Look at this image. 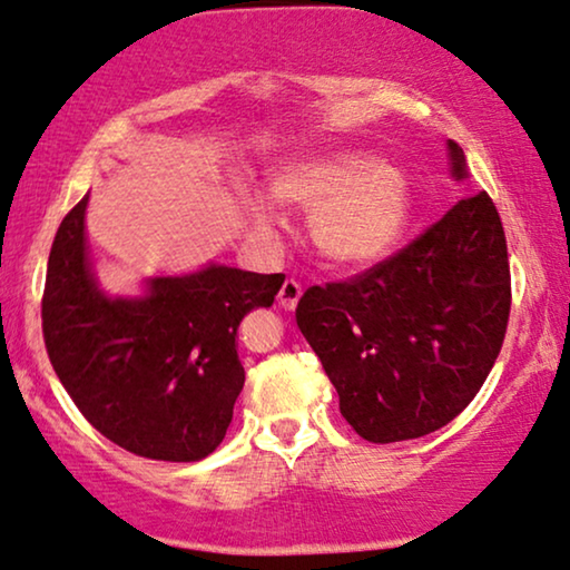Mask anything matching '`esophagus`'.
Masks as SVG:
<instances>
[{
	"label": "esophagus",
	"mask_w": 570,
	"mask_h": 570,
	"mask_svg": "<svg viewBox=\"0 0 570 570\" xmlns=\"http://www.w3.org/2000/svg\"><path fill=\"white\" fill-rule=\"evenodd\" d=\"M302 297V284L297 278H286L278 289V305L284 309H294Z\"/></svg>",
	"instance_id": "obj_1"
}]
</instances>
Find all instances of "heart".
<instances>
[{
	"label": "heart",
	"mask_w": 570,
	"mask_h": 570,
	"mask_svg": "<svg viewBox=\"0 0 570 570\" xmlns=\"http://www.w3.org/2000/svg\"><path fill=\"white\" fill-rule=\"evenodd\" d=\"M273 195L313 210L315 245L338 265H373L391 255L412 206L401 171L362 150L297 158L273 177ZM245 206L261 229L278 224V210L265 195H249Z\"/></svg>",
	"instance_id": "heart-1"
}]
</instances>
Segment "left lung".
<instances>
[{
	"instance_id": "left-lung-1",
	"label": "left lung",
	"mask_w": 570,
	"mask_h": 570,
	"mask_svg": "<svg viewBox=\"0 0 570 570\" xmlns=\"http://www.w3.org/2000/svg\"><path fill=\"white\" fill-rule=\"evenodd\" d=\"M449 148L464 179V150ZM508 315V245L488 193L373 268L309 286L297 305L341 414L370 443L430 435L464 412L498 360Z\"/></svg>"
}]
</instances>
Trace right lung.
Returning a JSON list of instances; mask_svg holds the SVG:
<instances>
[{
	"instance_id": "add662e5",
	"label": "right lung",
	"mask_w": 570,
	"mask_h": 570,
	"mask_svg": "<svg viewBox=\"0 0 570 570\" xmlns=\"http://www.w3.org/2000/svg\"><path fill=\"white\" fill-rule=\"evenodd\" d=\"M88 195L59 224L41 299L51 367L80 414L119 449L200 461L232 424L245 385L237 328L271 307L284 273L226 265L150 281L142 299H109L86 255Z\"/></svg>"
}]
</instances>
